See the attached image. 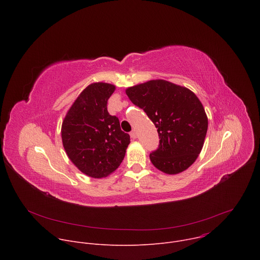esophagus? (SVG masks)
<instances>
[{
    "instance_id": "1",
    "label": "esophagus",
    "mask_w": 260,
    "mask_h": 260,
    "mask_svg": "<svg viewBox=\"0 0 260 260\" xmlns=\"http://www.w3.org/2000/svg\"><path fill=\"white\" fill-rule=\"evenodd\" d=\"M129 135H131V137H132V139H137V133H136V131H132Z\"/></svg>"
}]
</instances>
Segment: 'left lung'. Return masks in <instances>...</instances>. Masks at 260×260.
I'll return each instance as SVG.
<instances>
[{"mask_svg": "<svg viewBox=\"0 0 260 260\" xmlns=\"http://www.w3.org/2000/svg\"><path fill=\"white\" fill-rule=\"evenodd\" d=\"M157 128L159 145L150 160L159 171L176 175L188 169L201 153L208 117L199 98L188 88L166 80H150L125 90Z\"/></svg>", "mask_w": 260, "mask_h": 260, "instance_id": "8db88e82", "label": "left lung"}]
</instances>
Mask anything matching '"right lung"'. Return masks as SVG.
Returning a JSON list of instances; mask_svg holds the SVG:
<instances>
[{
  "instance_id": "right-lung-1",
  "label": "right lung",
  "mask_w": 260,
  "mask_h": 260,
  "mask_svg": "<svg viewBox=\"0 0 260 260\" xmlns=\"http://www.w3.org/2000/svg\"><path fill=\"white\" fill-rule=\"evenodd\" d=\"M115 90L109 83L88 85L69 109L61 125L67 155L83 174L104 178L122 162L131 143L119 119L110 115L108 99Z\"/></svg>"
}]
</instances>
